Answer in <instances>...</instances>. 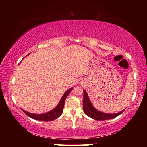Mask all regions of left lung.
Here are the masks:
<instances>
[{"label": "left lung", "mask_w": 147, "mask_h": 147, "mask_svg": "<svg viewBox=\"0 0 147 147\" xmlns=\"http://www.w3.org/2000/svg\"><path fill=\"white\" fill-rule=\"evenodd\" d=\"M125 110V109H124ZM122 111L118 113L115 114H105L104 112H100L96 110L93 107L91 102L89 100L88 95L87 94L85 90H83V111L85 114L88 115V117H91L93 119L98 121H104L107 119H111L114 117H116L118 115H119L123 113V111Z\"/></svg>", "instance_id": "8db88e82"}]
</instances>
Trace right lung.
Segmentation results:
<instances>
[{"mask_svg":"<svg viewBox=\"0 0 147 147\" xmlns=\"http://www.w3.org/2000/svg\"><path fill=\"white\" fill-rule=\"evenodd\" d=\"M72 90H73V88H70L69 90H68L67 91L65 92L63 96L62 97L61 101L59 102L57 107L53 109L52 111L47 112V113L43 114H35L30 113V112H28L24 110H23V111L28 115V116H29L32 119H34L42 121H54V119L59 117L62 114V112H63L65 98H66L67 95H69V93L71 92Z\"/></svg>","mask_w":147,"mask_h":147,"instance_id":"add662e5","label":"right lung"}]
</instances>
